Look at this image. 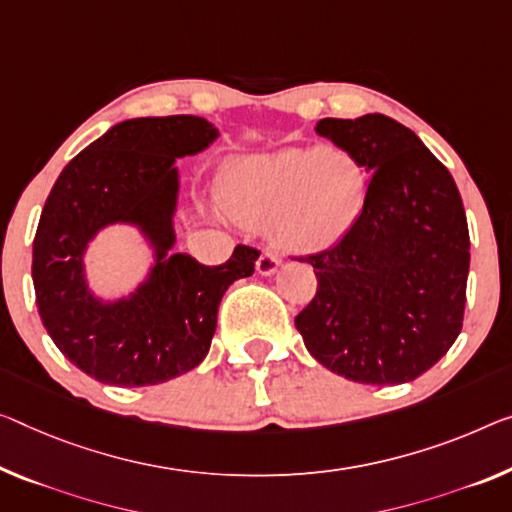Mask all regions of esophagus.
<instances>
[{
	"label": "esophagus",
	"mask_w": 512,
	"mask_h": 512,
	"mask_svg": "<svg viewBox=\"0 0 512 512\" xmlns=\"http://www.w3.org/2000/svg\"><path fill=\"white\" fill-rule=\"evenodd\" d=\"M279 265H281V258H279L277 251H263V254L258 256V261H256V270L261 272L263 277H270V274L279 270Z\"/></svg>",
	"instance_id": "obj_1"
}]
</instances>
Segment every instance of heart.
<instances>
[{"label":"heart","instance_id":"obj_1","mask_svg":"<svg viewBox=\"0 0 512 512\" xmlns=\"http://www.w3.org/2000/svg\"><path fill=\"white\" fill-rule=\"evenodd\" d=\"M371 178L361 160L327 146L249 155L226 176L219 201L242 224H272L290 251L325 249L364 212Z\"/></svg>","mask_w":512,"mask_h":512}]
</instances>
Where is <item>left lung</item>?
<instances>
[{
	"label": "left lung",
	"mask_w": 512,
	"mask_h": 512,
	"mask_svg": "<svg viewBox=\"0 0 512 512\" xmlns=\"http://www.w3.org/2000/svg\"><path fill=\"white\" fill-rule=\"evenodd\" d=\"M316 132L371 171L364 212L300 261L318 290L295 318L306 350L361 384L416 380L455 343L467 302L469 229L453 176L384 114L322 119Z\"/></svg>",
	"instance_id": "1"
}]
</instances>
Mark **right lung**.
<instances>
[{"label":"right lung","mask_w":512,"mask_h":512,"mask_svg":"<svg viewBox=\"0 0 512 512\" xmlns=\"http://www.w3.org/2000/svg\"><path fill=\"white\" fill-rule=\"evenodd\" d=\"M217 139L199 116H151L114 125L66 164L34 238L36 306L61 355L114 387H151L206 359L217 309L233 281L254 274L261 251L238 245L222 265L174 254L176 157ZM137 223L156 247L152 277L128 301L105 305L85 288L83 249L100 228Z\"/></svg>","instance_id":"1"}]
</instances>
